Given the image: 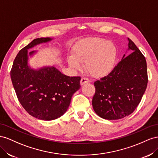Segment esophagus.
Here are the masks:
<instances>
[{
	"label": "esophagus",
	"mask_w": 158,
	"mask_h": 158,
	"mask_svg": "<svg viewBox=\"0 0 158 158\" xmlns=\"http://www.w3.org/2000/svg\"><path fill=\"white\" fill-rule=\"evenodd\" d=\"M89 81H89V79H87V78H85V77H83L81 79V82H80V83H81V85H84V84H85V83H89Z\"/></svg>",
	"instance_id": "1"
}]
</instances>
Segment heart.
I'll return each mask as SVG.
<instances>
[{"mask_svg":"<svg viewBox=\"0 0 158 158\" xmlns=\"http://www.w3.org/2000/svg\"><path fill=\"white\" fill-rule=\"evenodd\" d=\"M73 55L67 58L71 68L81 69L85 62V69L91 75L101 77L113 70L118 57V49L110 40L101 38H87L77 43L73 48Z\"/></svg>","mask_w":158,"mask_h":158,"instance_id":"obj_1","label":"heart"}]
</instances>
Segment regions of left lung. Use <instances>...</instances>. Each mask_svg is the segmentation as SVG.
Segmentation results:
<instances>
[{
	"label": "left lung",
	"instance_id": "obj_1",
	"mask_svg": "<svg viewBox=\"0 0 158 158\" xmlns=\"http://www.w3.org/2000/svg\"><path fill=\"white\" fill-rule=\"evenodd\" d=\"M125 56L110 73L94 83L92 100L96 114L106 120H118L132 114L140 102L148 84L146 58L131 40Z\"/></svg>",
	"mask_w": 158,
	"mask_h": 158
}]
</instances>
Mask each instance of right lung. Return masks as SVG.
<instances>
[{
	"label": "right lung",
	"instance_id": "add662e5",
	"mask_svg": "<svg viewBox=\"0 0 158 158\" xmlns=\"http://www.w3.org/2000/svg\"><path fill=\"white\" fill-rule=\"evenodd\" d=\"M50 38L34 39L17 54L10 71V77L18 99L31 116L40 120H52L68 109L71 97L79 89L80 77H69L55 67L34 69L28 65V49L51 41Z\"/></svg>",
	"mask_w": 158,
	"mask_h": 158
}]
</instances>
